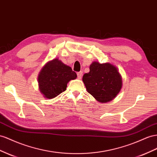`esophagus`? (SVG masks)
<instances>
[{
	"label": "esophagus",
	"mask_w": 157,
	"mask_h": 157,
	"mask_svg": "<svg viewBox=\"0 0 157 157\" xmlns=\"http://www.w3.org/2000/svg\"><path fill=\"white\" fill-rule=\"evenodd\" d=\"M82 76V71H80V72H78V73H77V78L78 79L81 78Z\"/></svg>",
	"instance_id": "1"
}]
</instances>
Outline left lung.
<instances>
[{"instance_id":"left-lung-1","label":"left lung","mask_w":157,"mask_h":157,"mask_svg":"<svg viewBox=\"0 0 157 157\" xmlns=\"http://www.w3.org/2000/svg\"><path fill=\"white\" fill-rule=\"evenodd\" d=\"M82 81L88 93L101 103L112 100L122 86L121 76L116 67L110 63L93 62L90 72L82 77Z\"/></svg>"}]
</instances>
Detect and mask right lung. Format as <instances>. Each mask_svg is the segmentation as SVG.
Masks as SVG:
<instances>
[{
	"label": "right lung",
	"mask_w": 157,
	"mask_h": 157,
	"mask_svg": "<svg viewBox=\"0 0 157 157\" xmlns=\"http://www.w3.org/2000/svg\"><path fill=\"white\" fill-rule=\"evenodd\" d=\"M77 77L70 67L58 59H53L43 67L38 77L40 92L45 98H53L64 92L67 83Z\"/></svg>",
	"instance_id": "add662e5"
}]
</instances>
